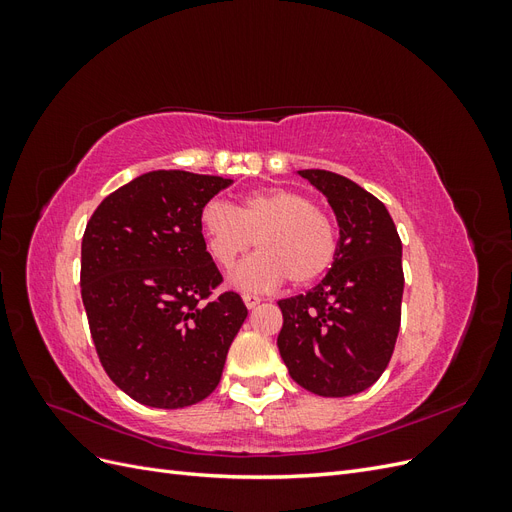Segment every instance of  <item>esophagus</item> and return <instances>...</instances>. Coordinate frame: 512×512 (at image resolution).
Wrapping results in <instances>:
<instances>
[{
    "instance_id": "obj_1",
    "label": "esophagus",
    "mask_w": 512,
    "mask_h": 512,
    "mask_svg": "<svg viewBox=\"0 0 512 512\" xmlns=\"http://www.w3.org/2000/svg\"><path fill=\"white\" fill-rule=\"evenodd\" d=\"M243 301H245V305H247V309H254L256 305H260V297L258 294H252V292H243Z\"/></svg>"
}]
</instances>
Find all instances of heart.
<instances>
[{"label":"heart","instance_id":"1","mask_svg":"<svg viewBox=\"0 0 512 512\" xmlns=\"http://www.w3.org/2000/svg\"><path fill=\"white\" fill-rule=\"evenodd\" d=\"M200 230L211 258L224 269L260 247L232 273V284L245 290H269L286 277L294 286H307L320 280L337 256L331 215L292 190L254 192L237 209L213 198L200 209Z\"/></svg>","mask_w":512,"mask_h":512}]
</instances>
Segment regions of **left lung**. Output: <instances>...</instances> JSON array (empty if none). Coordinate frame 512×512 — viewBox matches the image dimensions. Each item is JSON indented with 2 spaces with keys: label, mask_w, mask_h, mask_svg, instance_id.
Wrapping results in <instances>:
<instances>
[{
  "label": "left lung",
  "mask_w": 512,
  "mask_h": 512,
  "mask_svg": "<svg viewBox=\"0 0 512 512\" xmlns=\"http://www.w3.org/2000/svg\"><path fill=\"white\" fill-rule=\"evenodd\" d=\"M299 175L327 196L339 224L327 277L282 299L277 348L290 378L322 397L356 395L389 365L401 322V239L380 200L331 170Z\"/></svg>",
  "instance_id": "left-lung-1"
}]
</instances>
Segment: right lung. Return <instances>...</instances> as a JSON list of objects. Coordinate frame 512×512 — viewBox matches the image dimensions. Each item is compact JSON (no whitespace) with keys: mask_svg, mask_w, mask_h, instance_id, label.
<instances>
[{"mask_svg":"<svg viewBox=\"0 0 512 512\" xmlns=\"http://www.w3.org/2000/svg\"><path fill=\"white\" fill-rule=\"evenodd\" d=\"M232 181L153 170L108 194L87 222L81 297L98 359L119 389L151 408L198 404L220 384L247 316L222 273L200 209Z\"/></svg>","mask_w":512,"mask_h":512,"instance_id":"add662e5","label":"right lung"}]
</instances>
